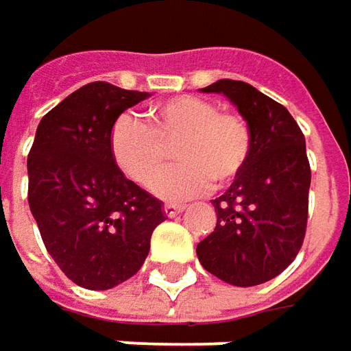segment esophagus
<instances>
[{
	"label": "esophagus",
	"instance_id": "obj_1",
	"mask_svg": "<svg viewBox=\"0 0 351 351\" xmlns=\"http://www.w3.org/2000/svg\"><path fill=\"white\" fill-rule=\"evenodd\" d=\"M185 206L183 204H178V203H166L164 204V213H166V216H178V214L183 210Z\"/></svg>",
	"mask_w": 351,
	"mask_h": 351
}]
</instances>
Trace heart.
I'll return each instance as SVG.
<instances>
[{"label":"heart","mask_w":351,"mask_h":351,"mask_svg":"<svg viewBox=\"0 0 351 351\" xmlns=\"http://www.w3.org/2000/svg\"><path fill=\"white\" fill-rule=\"evenodd\" d=\"M176 146L180 164L158 173ZM110 156L115 168L162 199H187L214 187L232 185L251 158L253 137L241 115L199 96H178L148 112V127L131 115H119L110 131Z\"/></svg>","instance_id":"heart-1"}]
</instances>
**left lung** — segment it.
I'll list each match as a JSON object with an SVG mask.
<instances>
[{
	"instance_id": "1",
	"label": "left lung",
	"mask_w": 351,
	"mask_h": 351,
	"mask_svg": "<svg viewBox=\"0 0 351 351\" xmlns=\"http://www.w3.org/2000/svg\"><path fill=\"white\" fill-rule=\"evenodd\" d=\"M201 90L236 106L253 148L243 173L213 201L216 228L197 245V257L226 284L258 286L302 249L311 185L305 137L284 106L247 82L220 79Z\"/></svg>"
}]
</instances>
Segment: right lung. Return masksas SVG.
Wrapping results in <instances>:
<instances>
[{"label": "right lung", "instance_id": "add662e5", "mask_svg": "<svg viewBox=\"0 0 351 351\" xmlns=\"http://www.w3.org/2000/svg\"><path fill=\"white\" fill-rule=\"evenodd\" d=\"M148 93L88 82L40 119L28 152V204L49 257L86 290L137 274L162 203L127 180L110 156V131Z\"/></svg>", "mask_w": 351, "mask_h": 351}]
</instances>
